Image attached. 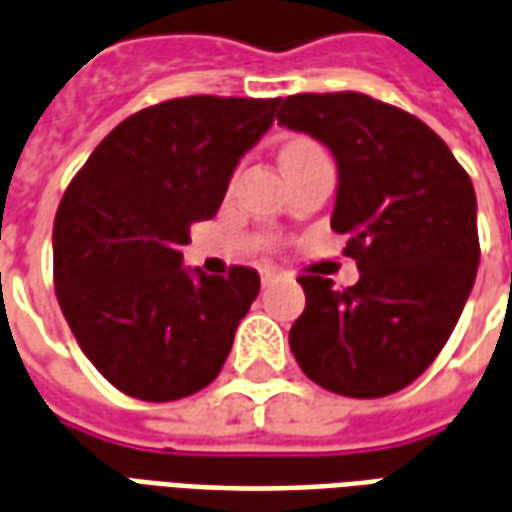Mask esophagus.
Masks as SVG:
<instances>
[{
    "instance_id": "obj_1",
    "label": "esophagus",
    "mask_w": 512,
    "mask_h": 512,
    "mask_svg": "<svg viewBox=\"0 0 512 512\" xmlns=\"http://www.w3.org/2000/svg\"><path fill=\"white\" fill-rule=\"evenodd\" d=\"M277 279H279V271H274V268H266V271L260 274V282H263V288H266V285H271V282H277Z\"/></svg>"
}]
</instances>
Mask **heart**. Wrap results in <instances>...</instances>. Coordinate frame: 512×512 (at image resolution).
Masks as SVG:
<instances>
[{
  "instance_id": "obj_1",
  "label": "heart",
  "mask_w": 512,
  "mask_h": 512,
  "mask_svg": "<svg viewBox=\"0 0 512 512\" xmlns=\"http://www.w3.org/2000/svg\"><path fill=\"white\" fill-rule=\"evenodd\" d=\"M318 145H312L307 139H293L288 145L282 147V156H299V153H307V150H315Z\"/></svg>"
}]
</instances>
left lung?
Here are the masks:
<instances>
[{
	"instance_id": "8db88e82",
	"label": "left lung",
	"mask_w": 512,
	"mask_h": 512,
	"mask_svg": "<svg viewBox=\"0 0 512 512\" xmlns=\"http://www.w3.org/2000/svg\"><path fill=\"white\" fill-rule=\"evenodd\" d=\"M277 120L332 150V230L348 235L345 255L359 268L345 290L318 274L299 277L307 307L290 326V351L329 392L392 395L439 356L472 293V180L439 134L370 95H290Z\"/></svg>"
}]
</instances>
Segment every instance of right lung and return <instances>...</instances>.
Returning a JSON list of instances; mask_svg holds the SVG:
<instances>
[{
	"label": "right lung",
	"mask_w": 512,
	"mask_h": 512,
	"mask_svg": "<svg viewBox=\"0 0 512 512\" xmlns=\"http://www.w3.org/2000/svg\"><path fill=\"white\" fill-rule=\"evenodd\" d=\"M279 98L191 95L147 106L106 136L54 216V290L84 356L139 400H180L219 376L257 271L183 266L194 222L219 211Z\"/></svg>",
	"instance_id": "obj_1"
}]
</instances>
